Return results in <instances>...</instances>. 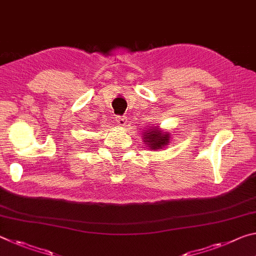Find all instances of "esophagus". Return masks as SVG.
<instances>
[{
  "mask_svg": "<svg viewBox=\"0 0 256 256\" xmlns=\"http://www.w3.org/2000/svg\"><path fill=\"white\" fill-rule=\"evenodd\" d=\"M126 120H128L126 116H124V115H118V116H116V122H118V124L120 125V126H123V125L126 124Z\"/></svg>",
  "mask_w": 256,
  "mask_h": 256,
  "instance_id": "34e87169",
  "label": "esophagus"
}]
</instances>
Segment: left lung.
<instances>
[{"label": "left lung", "instance_id": "8db88e82", "mask_svg": "<svg viewBox=\"0 0 256 256\" xmlns=\"http://www.w3.org/2000/svg\"><path fill=\"white\" fill-rule=\"evenodd\" d=\"M146 142H148L150 149H160L162 146H166L170 140V136L167 133L162 134L158 130L150 128L149 131H146L144 134Z\"/></svg>", "mask_w": 256, "mask_h": 256}]
</instances>
